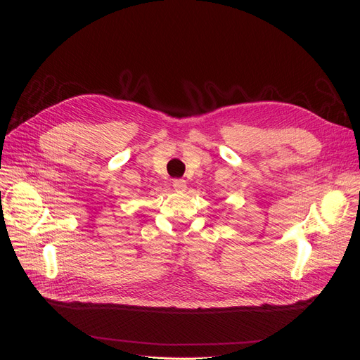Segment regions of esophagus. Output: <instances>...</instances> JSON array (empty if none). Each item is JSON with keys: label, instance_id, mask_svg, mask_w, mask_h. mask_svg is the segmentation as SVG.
<instances>
[{"label": "esophagus", "instance_id": "1", "mask_svg": "<svg viewBox=\"0 0 360 360\" xmlns=\"http://www.w3.org/2000/svg\"><path fill=\"white\" fill-rule=\"evenodd\" d=\"M172 186H174V189L179 191V192H184V191H186V180L176 179L172 181Z\"/></svg>", "mask_w": 360, "mask_h": 360}]
</instances>
